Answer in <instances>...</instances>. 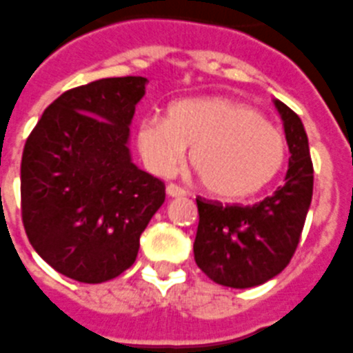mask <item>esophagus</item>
Instances as JSON below:
<instances>
[{"label": "esophagus", "instance_id": "esophagus-1", "mask_svg": "<svg viewBox=\"0 0 353 353\" xmlns=\"http://www.w3.org/2000/svg\"><path fill=\"white\" fill-rule=\"evenodd\" d=\"M165 194L169 195V197H184V195H186V190H182V188L176 186V184H167Z\"/></svg>", "mask_w": 353, "mask_h": 353}]
</instances>
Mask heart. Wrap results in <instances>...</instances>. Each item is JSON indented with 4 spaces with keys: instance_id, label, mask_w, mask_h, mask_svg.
Listing matches in <instances>:
<instances>
[{
    "instance_id": "1",
    "label": "heart",
    "mask_w": 353,
    "mask_h": 353,
    "mask_svg": "<svg viewBox=\"0 0 353 353\" xmlns=\"http://www.w3.org/2000/svg\"><path fill=\"white\" fill-rule=\"evenodd\" d=\"M208 192L236 201L261 192L285 161V141L258 110L230 97L174 101L167 117L139 123L137 148L150 171L167 176L186 158Z\"/></svg>"
}]
</instances>
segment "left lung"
Masks as SVG:
<instances>
[{
    "instance_id": "obj_1",
    "label": "left lung",
    "mask_w": 353,
    "mask_h": 353,
    "mask_svg": "<svg viewBox=\"0 0 353 353\" xmlns=\"http://www.w3.org/2000/svg\"><path fill=\"white\" fill-rule=\"evenodd\" d=\"M274 107L290 148L284 184L252 207H223L197 199L195 263L220 285L246 290L280 274L299 244L307 220L314 186L307 131L288 105L274 99Z\"/></svg>"
}]
</instances>
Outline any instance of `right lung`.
Wrapping results in <instances>:
<instances>
[{
  "label": "right lung",
  "mask_w": 353,
  "mask_h": 353,
  "mask_svg": "<svg viewBox=\"0 0 353 353\" xmlns=\"http://www.w3.org/2000/svg\"><path fill=\"white\" fill-rule=\"evenodd\" d=\"M145 84V77H117L69 90L26 141V235L77 282L101 284L130 269L141 233L165 201L163 182L131 161L130 125Z\"/></svg>",
  "instance_id": "right-lung-1"
}]
</instances>
